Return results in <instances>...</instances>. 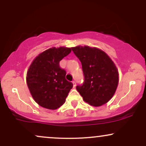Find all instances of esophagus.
<instances>
[{
  "label": "esophagus",
  "mask_w": 146,
  "mask_h": 146,
  "mask_svg": "<svg viewBox=\"0 0 146 146\" xmlns=\"http://www.w3.org/2000/svg\"><path fill=\"white\" fill-rule=\"evenodd\" d=\"M72 83H73V87H75V86H76V83H75V81H73L72 82Z\"/></svg>",
  "instance_id": "esophagus-1"
}]
</instances>
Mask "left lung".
Listing matches in <instances>:
<instances>
[{
  "label": "left lung",
  "instance_id": "1",
  "mask_svg": "<svg viewBox=\"0 0 146 146\" xmlns=\"http://www.w3.org/2000/svg\"><path fill=\"white\" fill-rule=\"evenodd\" d=\"M72 51L82 63L84 81L76 89L84 101L93 106L106 104L113 97L119 83V72L104 51L96 47L77 46Z\"/></svg>",
  "mask_w": 146,
  "mask_h": 146
}]
</instances>
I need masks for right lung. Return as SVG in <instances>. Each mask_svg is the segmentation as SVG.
Listing matches in <instances>:
<instances>
[{
  "label": "right lung",
  "instance_id": "right-lung-1",
  "mask_svg": "<svg viewBox=\"0 0 146 146\" xmlns=\"http://www.w3.org/2000/svg\"><path fill=\"white\" fill-rule=\"evenodd\" d=\"M71 48L52 47L42 52L33 60L27 73V84L35 102L43 108L56 110L66 101L73 84L65 79L66 71L60 61Z\"/></svg>",
  "mask_w": 146,
  "mask_h": 146
}]
</instances>
